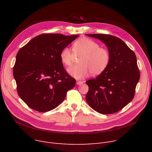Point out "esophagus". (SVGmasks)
<instances>
[{"instance_id":"esophagus-1","label":"esophagus","mask_w":152,"mask_h":152,"mask_svg":"<svg viewBox=\"0 0 152 152\" xmlns=\"http://www.w3.org/2000/svg\"><path fill=\"white\" fill-rule=\"evenodd\" d=\"M84 82L81 81H76V84L77 85H81Z\"/></svg>"}]
</instances>
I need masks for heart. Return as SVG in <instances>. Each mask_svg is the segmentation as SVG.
Wrapping results in <instances>:
<instances>
[{
  "mask_svg": "<svg viewBox=\"0 0 152 152\" xmlns=\"http://www.w3.org/2000/svg\"><path fill=\"white\" fill-rule=\"evenodd\" d=\"M73 50L68 47L61 50L60 57L61 62L66 66L71 65L76 55H82L77 65L68 69V73L73 77L83 79L90 73L99 75L108 67L110 61L109 51L96 41L87 37H81L73 45Z\"/></svg>",
  "mask_w": 152,
  "mask_h": 152,
  "instance_id": "obj_1",
  "label": "heart"
}]
</instances>
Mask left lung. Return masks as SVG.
<instances>
[{"label":"left lung","instance_id":"8db88e82","mask_svg":"<svg viewBox=\"0 0 152 152\" xmlns=\"http://www.w3.org/2000/svg\"><path fill=\"white\" fill-rule=\"evenodd\" d=\"M104 43L110 54L107 69L86 83L89 91L86 95L89 105L97 112L108 115L121 110L134 97L140 72L134 52L121 39L103 34H87Z\"/></svg>","mask_w":152,"mask_h":152}]
</instances>
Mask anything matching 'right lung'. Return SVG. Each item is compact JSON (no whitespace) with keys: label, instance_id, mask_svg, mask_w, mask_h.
Segmentation results:
<instances>
[{"label":"right lung","instance_id":"right-lung-1","mask_svg":"<svg viewBox=\"0 0 152 152\" xmlns=\"http://www.w3.org/2000/svg\"><path fill=\"white\" fill-rule=\"evenodd\" d=\"M79 35H39L20 49L13 69L20 97L31 108L46 112L57 107L75 86L64 69L61 50Z\"/></svg>","mask_w":152,"mask_h":152}]
</instances>
